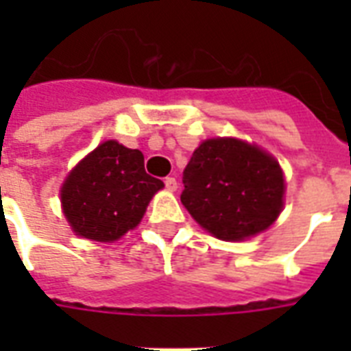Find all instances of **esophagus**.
<instances>
[{
    "mask_svg": "<svg viewBox=\"0 0 351 351\" xmlns=\"http://www.w3.org/2000/svg\"><path fill=\"white\" fill-rule=\"evenodd\" d=\"M165 187H167V191H176V187H178V184H176V180L173 178V176H167L165 178Z\"/></svg>",
    "mask_w": 351,
    "mask_h": 351,
    "instance_id": "esophagus-1",
    "label": "esophagus"
}]
</instances>
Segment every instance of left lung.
Here are the masks:
<instances>
[{
  "label": "left lung",
  "instance_id": "obj_1",
  "mask_svg": "<svg viewBox=\"0 0 351 351\" xmlns=\"http://www.w3.org/2000/svg\"><path fill=\"white\" fill-rule=\"evenodd\" d=\"M182 204L215 239L242 242L264 233L282 213L286 178L278 160L234 136L200 142L184 169Z\"/></svg>",
  "mask_w": 351,
  "mask_h": 351
}]
</instances>
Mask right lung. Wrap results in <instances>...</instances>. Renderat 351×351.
<instances>
[{
	"label": "right lung",
	"instance_id": "obj_1",
	"mask_svg": "<svg viewBox=\"0 0 351 351\" xmlns=\"http://www.w3.org/2000/svg\"><path fill=\"white\" fill-rule=\"evenodd\" d=\"M160 189L164 182L145 173L142 151L106 140L69 171L60 202L74 234L107 244L142 222Z\"/></svg>",
	"mask_w": 351,
	"mask_h": 351
}]
</instances>
